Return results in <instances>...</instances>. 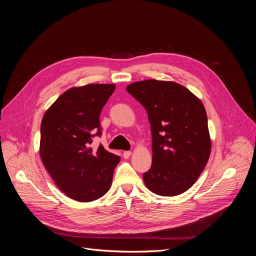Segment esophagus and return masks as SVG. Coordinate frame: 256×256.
<instances>
[{
    "label": "esophagus",
    "mask_w": 256,
    "mask_h": 256,
    "mask_svg": "<svg viewBox=\"0 0 256 256\" xmlns=\"http://www.w3.org/2000/svg\"><path fill=\"white\" fill-rule=\"evenodd\" d=\"M130 156H131V152H129V150L122 152V157L125 158V159H128Z\"/></svg>",
    "instance_id": "1"
}]
</instances>
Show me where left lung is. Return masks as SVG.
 <instances>
[{
	"mask_svg": "<svg viewBox=\"0 0 256 256\" xmlns=\"http://www.w3.org/2000/svg\"><path fill=\"white\" fill-rule=\"evenodd\" d=\"M148 115L152 136V164L143 174L152 192L180 196L192 187L212 152L203 102L173 81H138L126 88Z\"/></svg>",
	"mask_w": 256,
	"mask_h": 256,
	"instance_id": "obj_1",
	"label": "left lung"
}]
</instances>
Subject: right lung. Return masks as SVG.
Segmentation results:
<instances>
[{
    "instance_id": "obj_1",
    "label": "right lung",
    "mask_w": 256,
    "mask_h": 256,
    "mask_svg": "<svg viewBox=\"0 0 256 256\" xmlns=\"http://www.w3.org/2000/svg\"><path fill=\"white\" fill-rule=\"evenodd\" d=\"M115 84H86L64 92L46 111L40 126V154L58 189L78 202H92L109 191L120 160L102 145L99 115Z\"/></svg>"
}]
</instances>
